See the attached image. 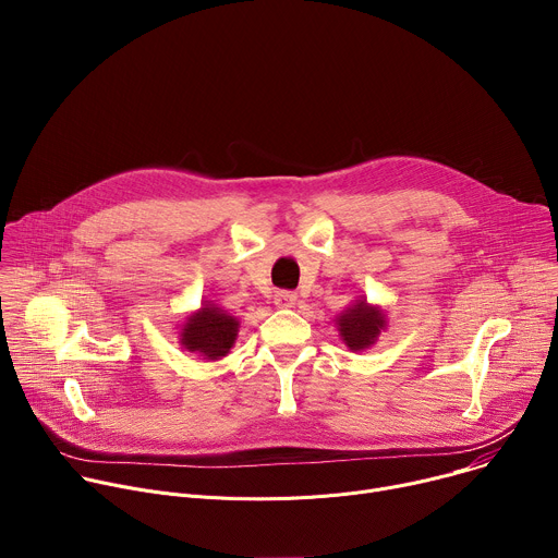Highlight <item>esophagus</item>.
I'll list each match as a JSON object with an SVG mask.
<instances>
[{"label": "esophagus", "mask_w": 558, "mask_h": 558, "mask_svg": "<svg viewBox=\"0 0 558 558\" xmlns=\"http://www.w3.org/2000/svg\"><path fill=\"white\" fill-rule=\"evenodd\" d=\"M274 304L280 306V308H291V306L298 304V293H293V291H276Z\"/></svg>", "instance_id": "34e87169"}]
</instances>
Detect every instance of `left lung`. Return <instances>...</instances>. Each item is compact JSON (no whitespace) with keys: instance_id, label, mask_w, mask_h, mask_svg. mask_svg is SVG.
<instances>
[{"instance_id":"1","label":"left lung","mask_w":558,"mask_h":558,"mask_svg":"<svg viewBox=\"0 0 558 558\" xmlns=\"http://www.w3.org/2000/svg\"><path fill=\"white\" fill-rule=\"evenodd\" d=\"M336 325L342 342L351 351H364L375 344L379 333L386 329V315L379 306H373L366 300H357L338 317Z\"/></svg>"}]
</instances>
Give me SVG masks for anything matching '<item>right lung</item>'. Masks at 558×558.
I'll return each mask as SVG.
<instances>
[{
	"label": "right lung",
	"mask_w": 558,
	"mask_h": 558,
	"mask_svg": "<svg viewBox=\"0 0 558 558\" xmlns=\"http://www.w3.org/2000/svg\"><path fill=\"white\" fill-rule=\"evenodd\" d=\"M238 327H241L238 317L211 302H205L181 327V347L190 353H198L207 362H216L235 344Z\"/></svg>",
	"instance_id": "right-lung-1"
}]
</instances>
